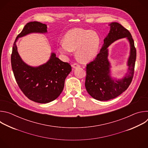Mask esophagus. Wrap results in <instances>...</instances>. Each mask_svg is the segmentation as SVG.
Returning <instances> with one entry per match:
<instances>
[{
  "label": "esophagus",
  "mask_w": 148,
  "mask_h": 148,
  "mask_svg": "<svg viewBox=\"0 0 148 148\" xmlns=\"http://www.w3.org/2000/svg\"><path fill=\"white\" fill-rule=\"evenodd\" d=\"M72 67H73V68H74V69H76V68L79 67V65L77 63H74L73 65H72Z\"/></svg>",
  "instance_id": "1"
}]
</instances>
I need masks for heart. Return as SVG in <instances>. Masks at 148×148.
<instances>
[{
  "label": "heart",
  "instance_id": "obj_1",
  "mask_svg": "<svg viewBox=\"0 0 148 148\" xmlns=\"http://www.w3.org/2000/svg\"><path fill=\"white\" fill-rule=\"evenodd\" d=\"M100 42V37L97 32L81 28H73L65 34L64 41L60 42L58 50L66 56L75 51L77 59L86 63L97 56Z\"/></svg>",
  "mask_w": 148,
  "mask_h": 148
}]
</instances>
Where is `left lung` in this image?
Listing matches in <instances>:
<instances>
[{
	"label": "left lung",
	"instance_id": "left-lung-1",
	"mask_svg": "<svg viewBox=\"0 0 148 148\" xmlns=\"http://www.w3.org/2000/svg\"><path fill=\"white\" fill-rule=\"evenodd\" d=\"M109 26L110 32L103 40L100 52L86 67V88L92 98L99 101L115 98L128 88L134 77L136 57L134 41L130 32L117 22H112ZM123 38H126L130 45L128 73L121 79H112L110 76V63L108 58V47L115 40Z\"/></svg>",
	"mask_w": 148,
	"mask_h": 148
}]
</instances>
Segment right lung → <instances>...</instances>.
Returning <instances> with one entry per match:
<instances>
[{
    "label": "right lung",
    "instance_id": "add662e5",
    "mask_svg": "<svg viewBox=\"0 0 148 148\" xmlns=\"http://www.w3.org/2000/svg\"><path fill=\"white\" fill-rule=\"evenodd\" d=\"M47 27L38 22L27 23L16 37L11 55V64L14 78L20 90L30 100L46 103L56 99L64 87L66 77L71 71L68 62L61 61L54 53L45 64L38 67L29 66L21 58L16 41L20 37L33 33H46Z\"/></svg>",
    "mask_w": 148,
    "mask_h": 148
}]
</instances>
